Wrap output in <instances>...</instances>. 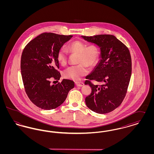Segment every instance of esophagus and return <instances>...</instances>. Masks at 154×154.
<instances>
[{
	"label": "esophagus",
	"mask_w": 154,
	"mask_h": 154,
	"mask_svg": "<svg viewBox=\"0 0 154 154\" xmlns=\"http://www.w3.org/2000/svg\"><path fill=\"white\" fill-rule=\"evenodd\" d=\"M75 84L77 87H82L84 85V84L82 82H75Z\"/></svg>",
	"instance_id": "esophagus-1"
}]
</instances>
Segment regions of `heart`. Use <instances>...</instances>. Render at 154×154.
<instances>
[{
  "mask_svg": "<svg viewBox=\"0 0 154 154\" xmlns=\"http://www.w3.org/2000/svg\"><path fill=\"white\" fill-rule=\"evenodd\" d=\"M69 51L79 55L77 66L69 67L63 72V76L73 80H80L88 73L87 66L91 68L95 66L97 62L99 51V48L95 44L87 45L80 41H74L68 44ZM57 59L62 65H65L67 62V52L63 48L59 50Z\"/></svg>",
  "mask_w": 154,
  "mask_h": 154,
  "instance_id": "1",
  "label": "heart"
}]
</instances>
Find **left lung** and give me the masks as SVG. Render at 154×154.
Instances as JSON below:
<instances>
[{
  "mask_svg": "<svg viewBox=\"0 0 154 154\" xmlns=\"http://www.w3.org/2000/svg\"><path fill=\"white\" fill-rule=\"evenodd\" d=\"M81 37L100 48V60L92 72L86 77L92 88L85 103L90 110L106 114L115 110L126 95L132 74V59L129 49L117 38L111 35ZM94 79L101 83L94 85Z\"/></svg>",
  "mask_w": 154,
  "mask_h": 154,
  "instance_id": "8db88e82",
  "label": "left lung"
}]
</instances>
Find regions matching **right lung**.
Returning <instances> with one entry per match:
<instances>
[{"mask_svg":"<svg viewBox=\"0 0 154 154\" xmlns=\"http://www.w3.org/2000/svg\"><path fill=\"white\" fill-rule=\"evenodd\" d=\"M73 37L44 33L31 40L22 52L21 70L25 92L31 102L44 110L54 109L66 100L74 87V81L63 79L51 85L50 80H59L57 69L59 50Z\"/></svg>","mask_w":154,"mask_h":154,"instance_id":"right-lung-1","label":"right lung"}]
</instances>
